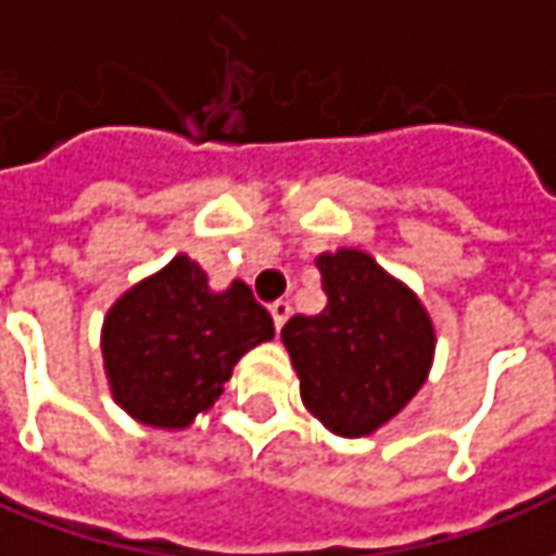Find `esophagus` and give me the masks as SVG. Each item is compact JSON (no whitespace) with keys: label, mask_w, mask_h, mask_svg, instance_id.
I'll use <instances>...</instances> for the list:
<instances>
[{"label":"esophagus","mask_w":556,"mask_h":556,"mask_svg":"<svg viewBox=\"0 0 556 556\" xmlns=\"http://www.w3.org/2000/svg\"><path fill=\"white\" fill-rule=\"evenodd\" d=\"M289 313H291V306L286 301L270 303V318H274V327H277V330H282V325L289 321Z\"/></svg>","instance_id":"1"}]
</instances>
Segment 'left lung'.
<instances>
[{"mask_svg": "<svg viewBox=\"0 0 556 556\" xmlns=\"http://www.w3.org/2000/svg\"><path fill=\"white\" fill-rule=\"evenodd\" d=\"M315 267L327 306L294 315L282 345L306 410L339 438H366L426 384L434 325L417 294L363 250L321 253Z\"/></svg>", "mask_w": 556, "mask_h": 556, "instance_id": "1", "label": "left lung"}]
</instances>
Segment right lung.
<instances>
[{
  "instance_id": "right-lung-1",
  "label": "right lung",
  "mask_w": 556,
  "mask_h": 556,
  "mask_svg": "<svg viewBox=\"0 0 556 556\" xmlns=\"http://www.w3.org/2000/svg\"><path fill=\"white\" fill-rule=\"evenodd\" d=\"M274 339V321L241 279L214 291L190 255L110 306L101 327L103 372L115 405L151 429L181 431L205 414L235 363Z\"/></svg>"
}]
</instances>
